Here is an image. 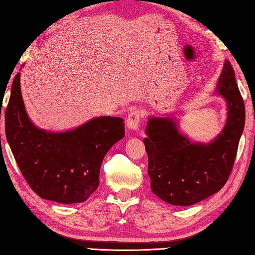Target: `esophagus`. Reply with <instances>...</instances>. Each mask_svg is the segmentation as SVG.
I'll return each mask as SVG.
<instances>
[{"label":"esophagus","instance_id":"obj_1","mask_svg":"<svg viewBox=\"0 0 255 255\" xmlns=\"http://www.w3.org/2000/svg\"><path fill=\"white\" fill-rule=\"evenodd\" d=\"M140 118H141V113L139 111H133L129 114L126 126L129 130H137L140 127Z\"/></svg>","mask_w":255,"mask_h":255}]
</instances>
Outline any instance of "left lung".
Returning <instances> with one entry per match:
<instances>
[{"mask_svg": "<svg viewBox=\"0 0 255 255\" xmlns=\"http://www.w3.org/2000/svg\"><path fill=\"white\" fill-rule=\"evenodd\" d=\"M216 94L227 102V121L210 142L192 141L174 117L148 118L143 142L151 189L163 202L191 206L218 193L234 166L246 122V108L234 68L226 60Z\"/></svg>", "mask_w": 255, "mask_h": 255, "instance_id": "obj_1", "label": "left lung"}]
</instances>
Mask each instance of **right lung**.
I'll list each match as a JSON object with an SVG mask.
<instances>
[{
    "mask_svg": "<svg viewBox=\"0 0 255 255\" xmlns=\"http://www.w3.org/2000/svg\"><path fill=\"white\" fill-rule=\"evenodd\" d=\"M5 133L17 165L38 196L60 204L83 203L100 184L103 159L125 136L124 119L101 116L71 130L35 126L20 92V73L5 111Z\"/></svg>",
    "mask_w": 255,
    "mask_h": 255,
    "instance_id": "add662e5",
    "label": "right lung"
}]
</instances>
